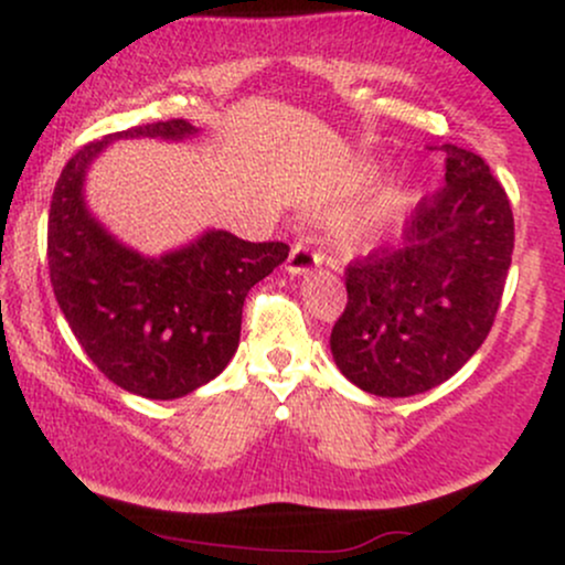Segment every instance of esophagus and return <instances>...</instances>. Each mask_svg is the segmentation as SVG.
<instances>
[{
	"label": "esophagus",
	"instance_id": "esophagus-1",
	"mask_svg": "<svg viewBox=\"0 0 565 565\" xmlns=\"http://www.w3.org/2000/svg\"><path fill=\"white\" fill-rule=\"evenodd\" d=\"M321 265V255L319 252L310 249L305 242H297L291 246L289 252V260H287V270L291 276H305V274H313L316 268Z\"/></svg>",
	"mask_w": 565,
	"mask_h": 565
}]
</instances>
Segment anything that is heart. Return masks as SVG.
<instances>
[{
    "label": "heart",
    "instance_id": "b5f03b06",
    "mask_svg": "<svg viewBox=\"0 0 565 565\" xmlns=\"http://www.w3.org/2000/svg\"><path fill=\"white\" fill-rule=\"evenodd\" d=\"M414 201V193L408 188H393V191L382 193L366 210L350 215L345 223L337 225V242L345 249L355 252L364 249V246L374 244L391 225L398 223L408 210V204Z\"/></svg>",
    "mask_w": 565,
    "mask_h": 565
}]
</instances>
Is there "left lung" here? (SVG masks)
<instances>
[{
  "mask_svg": "<svg viewBox=\"0 0 565 565\" xmlns=\"http://www.w3.org/2000/svg\"><path fill=\"white\" fill-rule=\"evenodd\" d=\"M446 185L414 206L398 249L345 268L334 364L361 391L408 398L457 374L491 332L512 260L510 199L478 153L444 142Z\"/></svg>",
  "mask_w": 565,
  "mask_h": 565,
  "instance_id": "1",
  "label": "left lung"
}]
</instances>
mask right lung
Returning a JSON list of instances; mask_svg holds the SVG:
<instances>
[{
	"instance_id": "add662e5",
	"label": "right lung",
	"mask_w": 565,
	"mask_h": 565,
	"mask_svg": "<svg viewBox=\"0 0 565 565\" xmlns=\"http://www.w3.org/2000/svg\"><path fill=\"white\" fill-rule=\"evenodd\" d=\"M185 119L153 121L87 142L63 167L50 201L47 263L55 300L89 361L114 385L153 401L215 380L238 348L246 291L289 255L228 231L146 257L114 238L84 204V174L114 140H185Z\"/></svg>"
}]
</instances>
